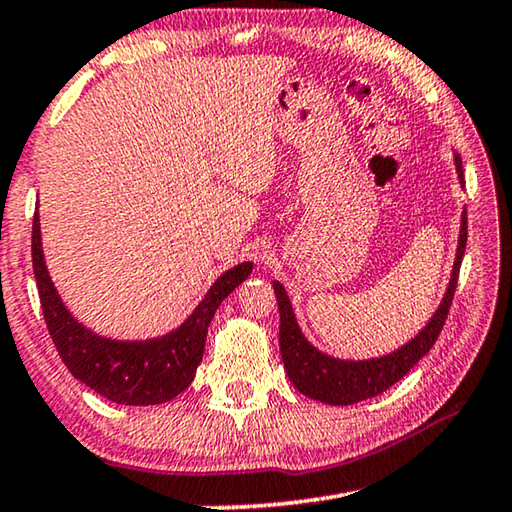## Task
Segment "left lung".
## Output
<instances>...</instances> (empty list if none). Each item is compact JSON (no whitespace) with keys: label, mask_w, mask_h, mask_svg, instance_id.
Instances as JSON below:
<instances>
[{"label":"left lung","mask_w":512,"mask_h":512,"mask_svg":"<svg viewBox=\"0 0 512 512\" xmlns=\"http://www.w3.org/2000/svg\"><path fill=\"white\" fill-rule=\"evenodd\" d=\"M456 157V173L460 186H465V177H462V159L458 152ZM467 246V209H462L460 216V234H458V248L456 259H453V269L449 285H446L444 296L433 312L431 319L424 328H421L410 342H405L396 351L380 355V358L369 360H339L332 355L321 353L319 348L307 342V337L300 330L294 307L287 296L285 287L278 280H273V291L278 298L280 310V353L282 362H285V371L291 383L300 394L307 399L328 403V405H353L360 401L373 399V396L383 394L385 389L408 373L415 364L431 351L437 342V335L442 332V326L449 314L453 291L458 285V273L462 264V255H465Z\"/></svg>","instance_id":"left-lung-1"}]
</instances>
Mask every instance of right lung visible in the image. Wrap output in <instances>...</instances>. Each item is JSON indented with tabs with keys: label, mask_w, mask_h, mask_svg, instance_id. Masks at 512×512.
<instances>
[{
	"label": "right lung",
	"mask_w": 512,
	"mask_h": 512,
	"mask_svg": "<svg viewBox=\"0 0 512 512\" xmlns=\"http://www.w3.org/2000/svg\"><path fill=\"white\" fill-rule=\"evenodd\" d=\"M31 259L47 330L63 364L79 383L120 405L166 403L193 383L218 305L253 271V262H241L225 271L196 310L166 335L111 339L77 321L56 291L45 264L38 212L31 232Z\"/></svg>",
	"instance_id": "right-lung-1"
}]
</instances>
